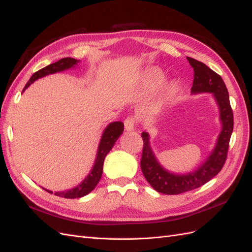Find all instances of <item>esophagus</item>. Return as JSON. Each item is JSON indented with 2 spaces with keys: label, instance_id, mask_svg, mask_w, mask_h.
<instances>
[{
  "label": "esophagus",
  "instance_id": "obj_1",
  "mask_svg": "<svg viewBox=\"0 0 252 252\" xmlns=\"http://www.w3.org/2000/svg\"><path fill=\"white\" fill-rule=\"evenodd\" d=\"M125 128L126 131H129V132L133 131L135 128V119L132 117H127L125 120Z\"/></svg>",
  "mask_w": 252,
  "mask_h": 252
}]
</instances>
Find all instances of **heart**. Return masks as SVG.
<instances>
[{"label": "heart", "instance_id": "heart-1", "mask_svg": "<svg viewBox=\"0 0 252 252\" xmlns=\"http://www.w3.org/2000/svg\"><path fill=\"white\" fill-rule=\"evenodd\" d=\"M165 75L163 71L157 67H151L145 70L141 79V89L145 93H152L164 82ZM180 93V88L175 82L166 83L163 86V96L166 104H173Z\"/></svg>", "mask_w": 252, "mask_h": 252}]
</instances>
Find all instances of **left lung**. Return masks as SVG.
Segmentation results:
<instances>
[{
    "mask_svg": "<svg viewBox=\"0 0 252 252\" xmlns=\"http://www.w3.org/2000/svg\"><path fill=\"white\" fill-rule=\"evenodd\" d=\"M188 61L193 68L191 94L210 93L214 95L220 112L222 128L209 156L193 172L186 174L170 173L162 166L151 148L149 133L142 132L141 170L152 188L164 194H179L198 189L220 173L226 161L233 129V114L229 95L222 77L208 68L205 63L191 58H188Z\"/></svg>",
    "mask_w": 252,
    "mask_h": 252,
    "instance_id": "left-lung-1",
    "label": "left lung"
}]
</instances>
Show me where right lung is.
<instances>
[{"label":"right lung","mask_w":252,"mask_h":252,"mask_svg":"<svg viewBox=\"0 0 252 252\" xmlns=\"http://www.w3.org/2000/svg\"><path fill=\"white\" fill-rule=\"evenodd\" d=\"M79 62L80 61L74 60L72 58H64L60 60L59 62L50 63L49 66L38 70L30 77L29 82L26 84L25 88H24L23 92L25 91L32 83H34L36 79L42 78L46 75L54 74V73L68 70L71 68H75V66H77V63ZM124 128H125V126L121 121H114V123L109 124L107 127L104 128V131L101 135L98 149H97L94 165L90 170V173H89V175L83 180V182L79 183L77 186H75V188L68 190H63V191H55L54 192L55 196L67 198V199H75V198H82L86 196V194H88L89 192H91L95 189V186L99 182L101 178L103 161L105 159V156L108 155L109 152L112 150V148L114 147V144L117 141L119 136L124 133ZM45 190L52 193L51 190H48V189H45Z\"/></svg>","instance_id":"1"}]
</instances>
